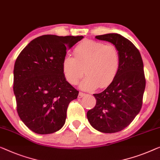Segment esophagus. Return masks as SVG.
<instances>
[{
	"instance_id": "esophagus-1",
	"label": "esophagus",
	"mask_w": 160,
	"mask_h": 160,
	"mask_svg": "<svg viewBox=\"0 0 160 160\" xmlns=\"http://www.w3.org/2000/svg\"><path fill=\"white\" fill-rule=\"evenodd\" d=\"M85 93H84V92H79V94H78V98H82V97H83L84 96H85Z\"/></svg>"
}]
</instances>
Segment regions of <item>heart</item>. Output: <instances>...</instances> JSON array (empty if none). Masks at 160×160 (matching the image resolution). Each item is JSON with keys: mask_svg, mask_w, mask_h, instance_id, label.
<instances>
[{"mask_svg": "<svg viewBox=\"0 0 160 160\" xmlns=\"http://www.w3.org/2000/svg\"><path fill=\"white\" fill-rule=\"evenodd\" d=\"M74 57L66 55L62 71L67 82L76 85L84 74L81 83L82 89L105 88L113 82L120 68V55L115 45L98 41L84 40L73 50Z\"/></svg>", "mask_w": 160, "mask_h": 160, "instance_id": "obj_1", "label": "heart"}]
</instances>
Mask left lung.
<instances>
[{
  "label": "left lung",
  "instance_id": "8db88e82",
  "mask_svg": "<svg viewBox=\"0 0 160 160\" xmlns=\"http://www.w3.org/2000/svg\"><path fill=\"white\" fill-rule=\"evenodd\" d=\"M97 40L112 43L120 55L118 74L103 92L94 94L96 105L87 112L91 126L102 133H116L126 128L142 107L146 78L138 50L118 34L98 35Z\"/></svg>",
  "mask_w": 160,
  "mask_h": 160
}]
</instances>
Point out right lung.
I'll return each mask as SVG.
<instances>
[{"label":"right lung","instance_id":"right-lung-1","mask_svg":"<svg viewBox=\"0 0 160 160\" xmlns=\"http://www.w3.org/2000/svg\"><path fill=\"white\" fill-rule=\"evenodd\" d=\"M83 36L38 37L17 57L13 69V92L18 115L38 134L52 133L63 126L67 108L78 91L66 80L62 62L67 48Z\"/></svg>","mask_w":160,"mask_h":160}]
</instances>
